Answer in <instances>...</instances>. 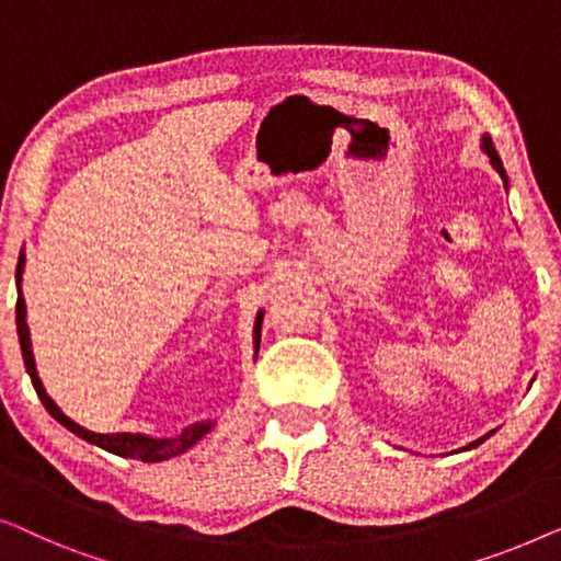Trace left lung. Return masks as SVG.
Masks as SVG:
<instances>
[{
    "mask_svg": "<svg viewBox=\"0 0 561 561\" xmlns=\"http://www.w3.org/2000/svg\"><path fill=\"white\" fill-rule=\"evenodd\" d=\"M480 147H483V152H485L488 157H491V164L495 168V172H499V175H501L503 185H508V175H506V170H503V162H501L499 152H495V147H493L491 137H483V145H480ZM483 439H485V437H483ZM483 439H476V442H472V445H468V449H470V447H478L480 442H483Z\"/></svg>",
    "mask_w": 561,
    "mask_h": 561,
    "instance_id": "obj_1",
    "label": "left lung"
}]
</instances>
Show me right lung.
Here are the masks:
<instances>
[{
  "label": "right lung",
  "mask_w": 561,
  "mask_h": 561,
  "mask_svg": "<svg viewBox=\"0 0 561 561\" xmlns=\"http://www.w3.org/2000/svg\"><path fill=\"white\" fill-rule=\"evenodd\" d=\"M22 272H25V251L20 254V262H18V284L22 282ZM27 307H25V297H22V289L18 287V335H20V348H22V358H25V366H27V374L33 378V386L37 391V397L45 404L47 412L55 422H60L62 427L73 432L85 442H91V445H99L101 449H108V453L119 455V457H134V460H141V462H160V460H170V457L175 455H183L185 449H191L195 442L201 437L208 435L213 430V422H198V424H191V427L180 432V435L170 437V439H157V437H147V435H131V432H116V435H99V432H91L81 427V424H76L70 416H66L60 412V407L55 404V401L47 397L45 386L41 381V376H37V368H35V358H33V343H30V328H27ZM262 318L264 312L256 314V325H254V343H256V351H259V337H262Z\"/></svg>",
  "instance_id": "add662e5"
}]
</instances>
